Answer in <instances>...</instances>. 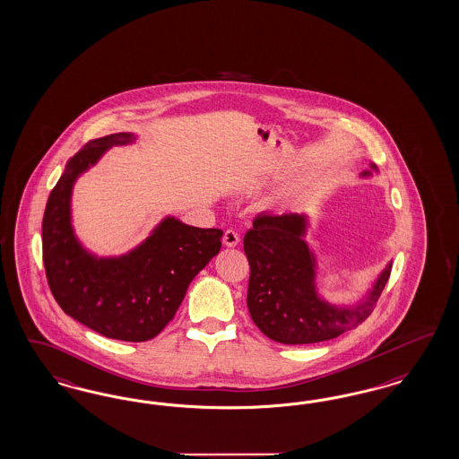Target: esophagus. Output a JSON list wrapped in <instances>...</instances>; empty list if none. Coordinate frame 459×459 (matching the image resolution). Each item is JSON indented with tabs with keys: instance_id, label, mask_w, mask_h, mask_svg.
<instances>
[{
	"instance_id": "obj_1",
	"label": "esophagus",
	"mask_w": 459,
	"mask_h": 459,
	"mask_svg": "<svg viewBox=\"0 0 459 459\" xmlns=\"http://www.w3.org/2000/svg\"><path fill=\"white\" fill-rule=\"evenodd\" d=\"M238 240H240V236H238V230L227 229V230L223 232V244H225L227 247H236L238 244Z\"/></svg>"
}]
</instances>
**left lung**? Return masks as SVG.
Instances as JSON below:
<instances>
[{
  "mask_svg": "<svg viewBox=\"0 0 459 459\" xmlns=\"http://www.w3.org/2000/svg\"><path fill=\"white\" fill-rule=\"evenodd\" d=\"M303 234L301 215L261 213L244 236L251 268L249 314L261 333L281 344H314L356 329L371 316L392 271L388 263L368 300L356 308L333 307L316 297V263Z\"/></svg>",
  "mask_w": 459,
  "mask_h": 459,
  "instance_id": "1",
  "label": "left lung"
}]
</instances>
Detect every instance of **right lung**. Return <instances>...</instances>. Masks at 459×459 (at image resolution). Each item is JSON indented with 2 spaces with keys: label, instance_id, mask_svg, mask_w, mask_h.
Instances as JSON below:
<instances>
[{
  "label": "right lung",
  "instance_id": "obj_1",
  "mask_svg": "<svg viewBox=\"0 0 459 459\" xmlns=\"http://www.w3.org/2000/svg\"><path fill=\"white\" fill-rule=\"evenodd\" d=\"M132 141L130 134H111L90 141L69 159L48 195L42 257L48 288L67 316L105 337L143 342L173 320L191 280L221 251L223 232L166 219L124 257L96 259L84 253L69 221L73 183L108 147Z\"/></svg>",
  "mask_w": 459,
  "mask_h": 459
}]
</instances>
